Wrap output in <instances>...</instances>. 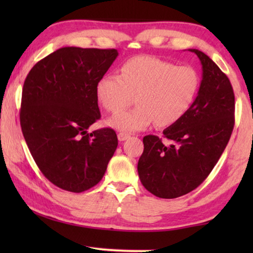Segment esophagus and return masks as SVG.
<instances>
[{"mask_svg":"<svg viewBox=\"0 0 253 253\" xmlns=\"http://www.w3.org/2000/svg\"><path fill=\"white\" fill-rule=\"evenodd\" d=\"M130 137V134H127V133H124V132H120L119 134H117V138H119V140L120 141H124V140H126L127 138Z\"/></svg>","mask_w":253,"mask_h":253,"instance_id":"esophagus-1","label":"esophagus"}]
</instances>
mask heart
<instances>
[{"label": "heart", "mask_w": 253, "mask_h": 253, "mask_svg": "<svg viewBox=\"0 0 253 253\" xmlns=\"http://www.w3.org/2000/svg\"><path fill=\"white\" fill-rule=\"evenodd\" d=\"M200 86L195 68L178 65L152 55L126 60L120 76L105 75L96 84V95L107 112L116 114L132 100L137 107L108 120L117 130H145L155 122L159 127L174 126L191 108Z\"/></svg>", "instance_id": "b5f03b06"}]
</instances>
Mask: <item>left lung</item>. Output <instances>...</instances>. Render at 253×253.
I'll return each instance as SVG.
<instances>
[{
	"instance_id": "left-lung-1",
	"label": "left lung",
	"mask_w": 253,
	"mask_h": 253,
	"mask_svg": "<svg viewBox=\"0 0 253 253\" xmlns=\"http://www.w3.org/2000/svg\"><path fill=\"white\" fill-rule=\"evenodd\" d=\"M200 60L203 79L186 115L164 130L172 144L158 136L143 139L138 161L141 184L159 198L172 199L191 192L205 181L219 161L235 124L233 86L221 69L198 49H189Z\"/></svg>"
}]
</instances>
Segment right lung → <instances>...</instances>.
<instances>
[{
    "instance_id": "right-lung-1",
    "label": "right lung",
    "mask_w": 253,
    "mask_h": 253,
    "mask_svg": "<svg viewBox=\"0 0 253 253\" xmlns=\"http://www.w3.org/2000/svg\"><path fill=\"white\" fill-rule=\"evenodd\" d=\"M117 55L116 49L63 47L38 62L24 82V138L41 172L67 191L98 184L116 151L113 129H87L101 117L96 84Z\"/></svg>"
}]
</instances>
